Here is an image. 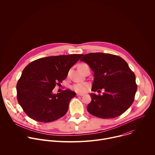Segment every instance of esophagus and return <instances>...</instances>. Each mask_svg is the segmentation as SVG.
<instances>
[{"mask_svg":"<svg viewBox=\"0 0 155 155\" xmlns=\"http://www.w3.org/2000/svg\"><path fill=\"white\" fill-rule=\"evenodd\" d=\"M84 94H81V93H77V96H83Z\"/></svg>","mask_w":155,"mask_h":155,"instance_id":"1","label":"esophagus"}]
</instances>
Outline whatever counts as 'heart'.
<instances>
[{"mask_svg":"<svg viewBox=\"0 0 155 155\" xmlns=\"http://www.w3.org/2000/svg\"><path fill=\"white\" fill-rule=\"evenodd\" d=\"M83 65V64H81L80 65ZM71 87L73 90H74L75 91H76L77 93H84L87 90L88 84L87 83H85V82L78 83H75V84H73Z\"/></svg>","mask_w":155,"mask_h":155,"instance_id":"obj_1","label":"heart"}]
</instances>
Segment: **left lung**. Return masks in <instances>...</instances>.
<instances>
[{
    "label": "left lung",
    "mask_w": 155,
    "mask_h": 155,
    "mask_svg": "<svg viewBox=\"0 0 155 155\" xmlns=\"http://www.w3.org/2000/svg\"><path fill=\"white\" fill-rule=\"evenodd\" d=\"M83 55L80 61L87 63L94 72L91 91L105 90L102 96L90 94L91 102L87 107V112L105 119L122 115L134 101L137 89L135 74L118 56L103 53Z\"/></svg>",
    "instance_id": "left-lung-1"
}]
</instances>
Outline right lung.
<instances>
[{
    "label": "right lung",
    "mask_w": 155,
    "mask_h": 155,
    "mask_svg": "<svg viewBox=\"0 0 155 155\" xmlns=\"http://www.w3.org/2000/svg\"><path fill=\"white\" fill-rule=\"evenodd\" d=\"M81 55L42 58L25 68L16 85L17 99L29 117L37 121L49 123L67 113L75 93L65 90L56 94L52 91L67 77L70 69Z\"/></svg>",
    "instance_id": "obj_1"
}]
</instances>
